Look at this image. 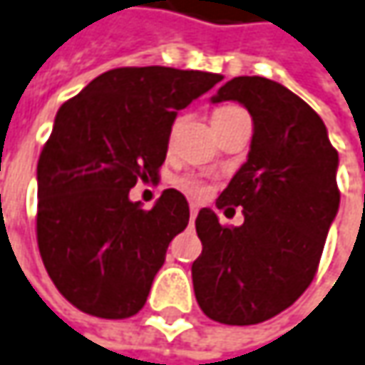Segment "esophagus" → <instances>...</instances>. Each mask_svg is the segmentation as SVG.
Masks as SVG:
<instances>
[{"label":"esophagus","instance_id":"34e87169","mask_svg":"<svg viewBox=\"0 0 365 365\" xmlns=\"http://www.w3.org/2000/svg\"><path fill=\"white\" fill-rule=\"evenodd\" d=\"M198 211H200V205H198V202H192V205H190V217H192V219H196Z\"/></svg>","mask_w":365,"mask_h":365}]
</instances>
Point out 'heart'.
Wrapping results in <instances>:
<instances>
[{"mask_svg":"<svg viewBox=\"0 0 365 365\" xmlns=\"http://www.w3.org/2000/svg\"><path fill=\"white\" fill-rule=\"evenodd\" d=\"M238 113H242V110H240V108H236V106H221V108H217L215 110L213 120L225 118V116L238 115ZM180 187H182V190H185L187 194H192V196H202V194L207 192L205 183L200 182L198 178H192V175H187V178L180 180Z\"/></svg>","mask_w":365,"mask_h":365,"instance_id":"obj_1","label":"heart"}]
</instances>
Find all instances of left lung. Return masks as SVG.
<instances>
[{"instance_id": "8db88e82", "label": "left lung", "mask_w": 365, "mask_h": 365, "mask_svg": "<svg viewBox=\"0 0 365 365\" xmlns=\"http://www.w3.org/2000/svg\"><path fill=\"white\" fill-rule=\"evenodd\" d=\"M227 100L250 113L252 140L217 209L242 207L245 223L221 225L215 211L200 209L192 282L211 319L250 326L290 307L314 280L341 202L339 152L314 108L272 79L234 77L211 98Z\"/></svg>"}]
</instances>
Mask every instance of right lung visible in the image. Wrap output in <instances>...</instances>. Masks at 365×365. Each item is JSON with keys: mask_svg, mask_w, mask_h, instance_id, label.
I'll list each match as a JSON object with an SVG mask.
<instances>
[{"mask_svg": "<svg viewBox=\"0 0 365 365\" xmlns=\"http://www.w3.org/2000/svg\"><path fill=\"white\" fill-rule=\"evenodd\" d=\"M221 79L125 66L60 106L37 163V245L51 282L77 309L123 319L144 307L190 207L169 187L144 211L129 190L158 180L178 110Z\"/></svg>", "mask_w": 365, "mask_h": 365, "instance_id": "right-lung-1", "label": "right lung"}]
</instances>
